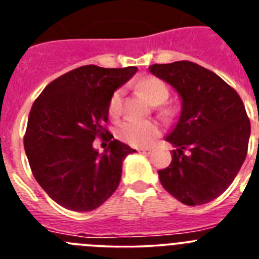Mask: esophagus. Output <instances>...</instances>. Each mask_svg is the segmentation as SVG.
Here are the masks:
<instances>
[{"mask_svg":"<svg viewBox=\"0 0 259 259\" xmlns=\"http://www.w3.org/2000/svg\"><path fill=\"white\" fill-rule=\"evenodd\" d=\"M139 152L143 153V154H149L150 150L149 149H139Z\"/></svg>","mask_w":259,"mask_h":259,"instance_id":"obj_1","label":"esophagus"}]
</instances>
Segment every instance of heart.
I'll list each match as a JSON object with an SVG mask.
<instances>
[{
	"label": "heart",
	"instance_id": "b5f03b06",
	"mask_svg": "<svg viewBox=\"0 0 259 259\" xmlns=\"http://www.w3.org/2000/svg\"><path fill=\"white\" fill-rule=\"evenodd\" d=\"M139 92L152 104L158 105L168 97V87L163 80L155 76H146L137 83ZM123 91L118 89L109 101L110 116H116L122 107ZM161 135V128L152 120H125L118 128V136L124 143L137 148L149 146Z\"/></svg>",
	"mask_w": 259,
	"mask_h": 259
}]
</instances>
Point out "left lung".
<instances>
[{"mask_svg":"<svg viewBox=\"0 0 259 259\" xmlns=\"http://www.w3.org/2000/svg\"><path fill=\"white\" fill-rule=\"evenodd\" d=\"M149 71L182 98L179 120L166 136L176 149L170 166L158 171L161 184L189 206L210 202L230 187L245 161L250 136L245 106L222 77L193 62L152 65Z\"/></svg>","mask_w":259,"mask_h":259,"instance_id":"8db88e82","label":"left lung"}]
</instances>
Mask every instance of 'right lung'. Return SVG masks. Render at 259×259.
Wrapping results in <instances>:
<instances>
[{
  "instance_id": "add662e5",
  "label": "right lung",
  "mask_w": 259,
  "mask_h": 259,
  "mask_svg": "<svg viewBox=\"0 0 259 259\" xmlns=\"http://www.w3.org/2000/svg\"><path fill=\"white\" fill-rule=\"evenodd\" d=\"M137 67L81 66L48 84L29 111L24 150L32 174L52 200L72 211L97 209L115 192L123 159L136 152L111 140L110 97ZM109 136L105 153L93 148Z\"/></svg>"
}]
</instances>
